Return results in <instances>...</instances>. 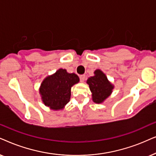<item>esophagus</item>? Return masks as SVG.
Here are the masks:
<instances>
[{"instance_id":"obj_1","label":"esophagus","mask_w":156,"mask_h":156,"mask_svg":"<svg viewBox=\"0 0 156 156\" xmlns=\"http://www.w3.org/2000/svg\"><path fill=\"white\" fill-rule=\"evenodd\" d=\"M85 78H86V76H85L84 75H81V76H80V82L83 83L84 80H85Z\"/></svg>"}]
</instances>
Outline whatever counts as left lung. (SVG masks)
I'll use <instances>...</instances> for the list:
<instances>
[{"label": "left lung", "mask_w": 156, "mask_h": 156, "mask_svg": "<svg viewBox=\"0 0 156 156\" xmlns=\"http://www.w3.org/2000/svg\"><path fill=\"white\" fill-rule=\"evenodd\" d=\"M94 74V76H91L87 80V83L92 93L93 102L101 103L111 95L114 86L101 70H95Z\"/></svg>", "instance_id": "1"}]
</instances>
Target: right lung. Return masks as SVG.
I'll return each mask as SVG.
<instances>
[{
  "mask_svg": "<svg viewBox=\"0 0 156 156\" xmlns=\"http://www.w3.org/2000/svg\"><path fill=\"white\" fill-rule=\"evenodd\" d=\"M79 80L76 74L68 73L62 68L46 77L39 89L43 103L52 110H62L70 101L71 87Z\"/></svg>",
  "mask_w": 156,
  "mask_h": 156,
  "instance_id": "1",
  "label": "right lung"
}]
</instances>
